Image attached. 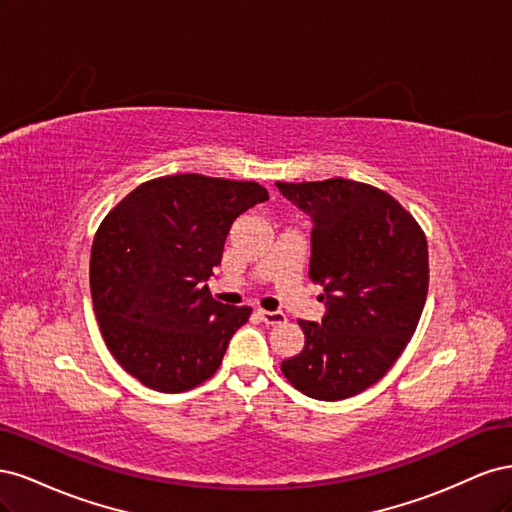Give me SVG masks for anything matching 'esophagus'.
<instances>
[{
    "instance_id": "34e87169",
    "label": "esophagus",
    "mask_w": 512,
    "mask_h": 512,
    "mask_svg": "<svg viewBox=\"0 0 512 512\" xmlns=\"http://www.w3.org/2000/svg\"><path fill=\"white\" fill-rule=\"evenodd\" d=\"M258 316L260 320L269 324V327H275V324H284L286 316L282 312H267V309H258Z\"/></svg>"
}]
</instances>
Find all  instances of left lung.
<instances>
[{
  "label": "left lung",
  "mask_w": 512,
  "mask_h": 512,
  "mask_svg": "<svg viewBox=\"0 0 512 512\" xmlns=\"http://www.w3.org/2000/svg\"><path fill=\"white\" fill-rule=\"evenodd\" d=\"M277 188L312 215L309 280L327 299L322 324L299 320L305 346L282 374L307 397H354L393 367L418 327L429 288L425 232L369 183L335 177Z\"/></svg>",
  "instance_id": "1"
}]
</instances>
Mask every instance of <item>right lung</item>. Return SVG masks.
I'll list each match as a JSON object with an SVG mask.
<instances>
[{"label":"right lung","instance_id":"1","mask_svg":"<svg viewBox=\"0 0 512 512\" xmlns=\"http://www.w3.org/2000/svg\"><path fill=\"white\" fill-rule=\"evenodd\" d=\"M267 198L256 181L168 175L106 213L91 245V299L106 348L132 378L183 393L218 371L252 307L215 301L205 282L232 222Z\"/></svg>","mask_w":512,"mask_h":512}]
</instances>
